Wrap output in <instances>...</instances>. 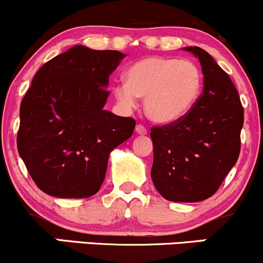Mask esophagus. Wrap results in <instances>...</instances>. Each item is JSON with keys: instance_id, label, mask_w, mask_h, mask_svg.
Listing matches in <instances>:
<instances>
[{"instance_id": "34e87169", "label": "esophagus", "mask_w": 263, "mask_h": 263, "mask_svg": "<svg viewBox=\"0 0 263 263\" xmlns=\"http://www.w3.org/2000/svg\"><path fill=\"white\" fill-rule=\"evenodd\" d=\"M136 134L141 135V136L147 135V128L144 127V126H142V125H137V126H136Z\"/></svg>"}]
</instances>
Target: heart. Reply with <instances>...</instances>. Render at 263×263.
<instances>
[{
    "label": "heart",
    "mask_w": 263,
    "mask_h": 263,
    "mask_svg": "<svg viewBox=\"0 0 263 263\" xmlns=\"http://www.w3.org/2000/svg\"><path fill=\"white\" fill-rule=\"evenodd\" d=\"M126 81L115 85V96L125 108H135L144 99L151 121L172 125L184 119L200 98L203 73L189 59L146 57L126 70Z\"/></svg>",
    "instance_id": "1"
}]
</instances>
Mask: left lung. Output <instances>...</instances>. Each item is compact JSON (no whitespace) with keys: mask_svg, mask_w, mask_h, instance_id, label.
I'll use <instances>...</instances> for the list:
<instances>
[{"mask_svg":"<svg viewBox=\"0 0 263 263\" xmlns=\"http://www.w3.org/2000/svg\"><path fill=\"white\" fill-rule=\"evenodd\" d=\"M183 49L200 62L204 89L184 119L151 129V178L167 200L195 203L210 198L237 162L243 108L234 83L209 53Z\"/></svg>","mask_w":263,"mask_h":263,"instance_id":"left-lung-1","label":"left lung"}]
</instances>
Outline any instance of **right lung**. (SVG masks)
<instances>
[{
    "mask_svg": "<svg viewBox=\"0 0 263 263\" xmlns=\"http://www.w3.org/2000/svg\"><path fill=\"white\" fill-rule=\"evenodd\" d=\"M126 54L74 45L42 66L21 102L17 148L45 194L89 198L105 179L111 151L136 121L104 110L108 77Z\"/></svg>",
    "mask_w": 263,
    "mask_h": 263,
    "instance_id": "right-lung-1",
    "label": "right lung"
}]
</instances>
